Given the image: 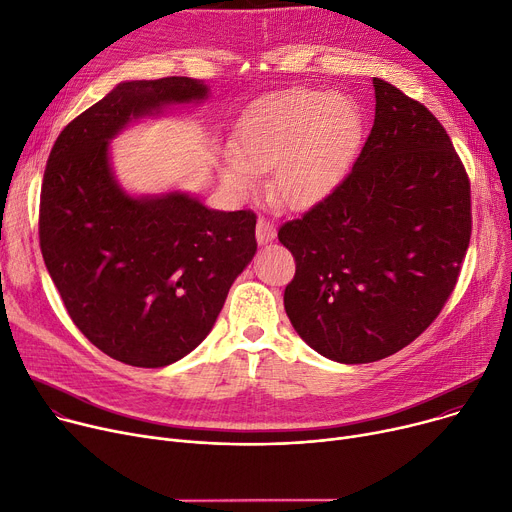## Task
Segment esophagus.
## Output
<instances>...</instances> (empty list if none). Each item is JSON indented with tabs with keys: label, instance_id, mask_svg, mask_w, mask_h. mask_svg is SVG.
<instances>
[{
	"label": "esophagus",
	"instance_id": "obj_1",
	"mask_svg": "<svg viewBox=\"0 0 512 512\" xmlns=\"http://www.w3.org/2000/svg\"><path fill=\"white\" fill-rule=\"evenodd\" d=\"M275 235H277V231H275L273 223L266 221L264 217H260L258 223H256V239H258V242L266 244V242H270V239H275Z\"/></svg>",
	"mask_w": 512,
	"mask_h": 512
}]
</instances>
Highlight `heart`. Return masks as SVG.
<instances>
[{
	"instance_id": "obj_1",
	"label": "heart",
	"mask_w": 512,
	"mask_h": 512,
	"mask_svg": "<svg viewBox=\"0 0 512 512\" xmlns=\"http://www.w3.org/2000/svg\"><path fill=\"white\" fill-rule=\"evenodd\" d=\"M359 130L362 119L349 99L316 88H287L256 101L239 119L223 175L239 192H250L256 171L273 166L270 194L302 208L333 190Z\"/></svg>"
}]
</instances>
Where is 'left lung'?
Listing matches in <instances>:
<instances>
[{"label":"left lung","instance_id":"obj_1","mask_svg":"<svg viewBox=\"0 0 512 512\" xmlns=\"http://www.w3.org/2000/svg\"><path fill=\"white\" fill-rule=\"evenodd\" d=\"M374 126L326 198L279 227L285 312L320 355L370 364L415 341L453 293L471 239L467 169L434 113L374 78Z\"/></svg>","mask_w":512,"mask_h":512}]
</instances>
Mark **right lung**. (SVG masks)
Here are the masks:
<instances>
[{"label": "right lung", "mask_w": 512, "mask_h": 512, "mask_svg": "<svg viewBox=\"0 0 512 512\" xmlns=\"http://www.w3.org/2000/svg\"><path fill=\"white\" fill-rule=\"evenodd\" d=\"M206 97L186 76L132 80L57 136L43 175L39 244L80 333L109 357L163 368L198 347L256 252V213L210 210L184 194L130 198L107 140L130 119Z\"/></svg>", "instance_id": "obj_1"}]
</instances>
